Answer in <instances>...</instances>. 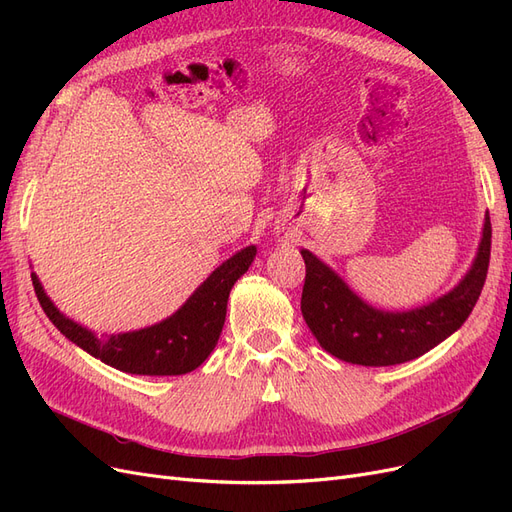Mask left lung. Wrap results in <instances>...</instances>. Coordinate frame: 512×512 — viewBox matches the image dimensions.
I'll use <instances>...</instances> for the list:
<instances>
[{"label": "left lung", "instance_id": "1", "mask_svg": "<svg viewBox=\"0 0 512 512\" xmlns=\"http://www.w3.org/2000/svg\"><path fill=\"white\" fill-rule=\"evenodd\" d=\"M301 254L305 260L301 312L318 344L346 363L386 367L429 352L468 320L487 280L491 222L485 220L478 256L459 286L410 312L374 309L312 252L303 250Z\"/></svg>", "mask_w": 512, "mask_h": 512}]
</instances>
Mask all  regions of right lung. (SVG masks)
<instances>
[{
  "label": "right lung",
  "instance_id": "right-lung-1",
  "mask_svg": "<svg viewBox=\"0 0 512 512\" xmlns=\"http://www.w3.org/2000/svg\"><path fill=\"white\" fill-rule=\"evenodd\" d=\"M256 247L250 245L228 258L198 286L185 305L170 318L153 327L96 337L91 331L59 314L46 297L36 273L32 282L44 314L70 342L81 346L91 356L119 371L141 376H181L196 369L215 348L226 320V303L230 288L250 269Z\"/></svg>",
  "mask_w": 512,
  "mask_h": 512
}]
</instances>
